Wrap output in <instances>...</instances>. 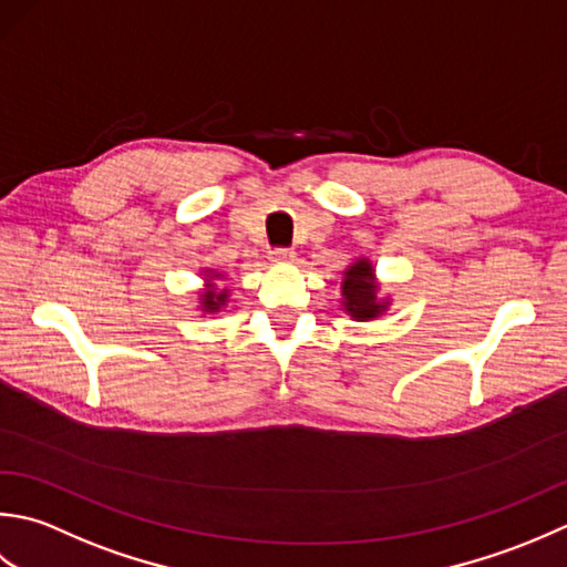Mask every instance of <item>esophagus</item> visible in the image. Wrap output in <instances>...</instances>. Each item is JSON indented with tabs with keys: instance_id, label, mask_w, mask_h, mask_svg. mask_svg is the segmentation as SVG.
Masks as SVG:
<instances>
[{
	"instance_id": "1",
	"label": "esophagus",
	"mask_w": 567,
	"mask_h": 567,
	"mask_svg": "<svg viewBox=\"0 0 567 567\" xmlns=\"http://www.w3.org/2000/svg\"><path fill=\"white\" fill-rule=\"evenodd\" d=\"M269 259H271L274 264H291V261L296 259V251H293V249H274V251L269 254Z\"/></svg>"
}]
</instances>
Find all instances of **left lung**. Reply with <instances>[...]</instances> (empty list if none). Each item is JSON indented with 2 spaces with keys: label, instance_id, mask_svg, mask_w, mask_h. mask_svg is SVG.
I'll return each mask as SVG.
<instances>
[{
  "label": "left lung",
  "instance_id": "8db88e82",
  "mask_svg": "<svg viewBox=\"0 0 567 567\" xmlns=\"http://www.w3.org/2000/svg\"><path fill=\"white\" fill-rule=\"evenodd\" d=\"M381 286L372 261L367 257L354 259L348 269L342 271V310L357 322L377 320L389 310L391 300L381 298Z\"/></svg>",
  "mask_w": 567,
  "mask_h": 567
}]
</instances>
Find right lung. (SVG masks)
Here are the masks:
<instances>
[{
  "label": "right lung",
  "instance_id": "obj_1",
  "mask_svg": "<svg viewBox=\"0 0 567 567\" xmlns=\"http://www.w3.org/2000/svg\"><path fill=\"white\" fill-rule=\"evenodd\" d=\"M203 288L198 291V310L205 316L219 313L229 300V288H219L215 281L223 279V274L215 269H203Z\"/></svg>",
  "mask_w": 567,
  "mask_h": 567
}]
</instances>
